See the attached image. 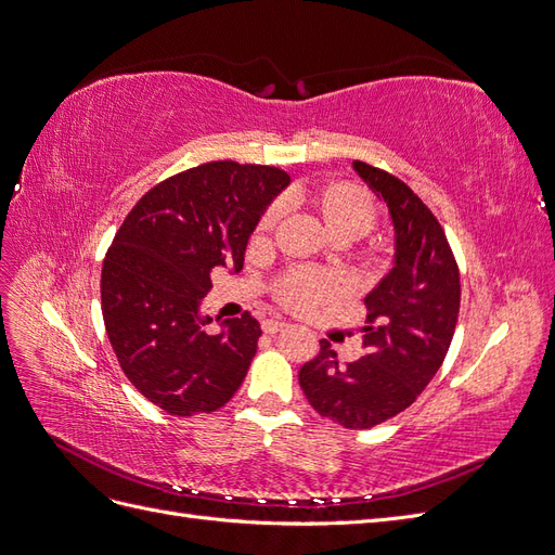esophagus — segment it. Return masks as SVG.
Segmentation results:
<instances>
[{"label": "esophagus", "instance_id": "1", "mask_svg": "<svg viewBox=\"0 0 555 555\" xmlns=\"http://www.w3.org/2000/svg\"><path fill=\"white\" fill-rule=\"evenodd\" d=\"M287 326H289L287 322H282V319H275V317H271V319H266V322L261 324L263 333H278V331H282V328H287Z\"/></svg>", "mask_w": 555, "mask_h": 555}]
</instances>
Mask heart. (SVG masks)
Here are the masks:
<instances>
[{"label": "heart", "mask_w": 555, "mask_h": 555, "mask_svg": "<svg viewBox=\"0 0 555 555\" xmlns=\"http://www.w3.org/2000/svg\"><path fill=\"white\" fill-rule=\"evenodd\" d=\"M314 201L322 208L331 233L349 231L354 236H363L377 222V206L373 196L357 188V184L331 182L319 190ZM275 220L278 206H271L263 215L261 227H273ZM335 294H338V282L322 271H314V268H292L275 284V298L292 310H310L319 304H326Z\"/></svg>", "instance_id": "b5f03b06"}]
</instances>
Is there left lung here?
<instances>
[{
    "label": "left lung",
    "mask_w": 555,
    "mask_h": 555,
    "mask_svg": "<svg viewBox=\"0 0 555 555\" xmlns=\"http://www.w3.org/2000/svg\"><path fill=\"white\" fill-rule=\"evenodd\" d=\"M354 169L389 206L396 266L365 296L363 357L343 365L322 340L298 384L317 414L363 430L408 410L440 371L459 322L461 273L438 217L410 184L365 162Z\"/></svg>",
    "instance_id": "8db88e82"
}]
</instances>
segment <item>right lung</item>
Returning a JSON list of instances; mask_svg holds the SVG:
<instances>
[{"mask_svg":"<svg viewBox=\"0 0 555 555\" xmlns=\"http://www.w3.org/2000/svg\"><path fill=\"white\" fill-rule=\"evenodd\" d=\"M289 184L278 166L208 162L147 190L129 210L102 268V314L127 379L173 416L224 408L257 354L249 312L208 333L198 304L215 266L243 268L249 233Z\"/></svg>","mask_w":555,"mask_h":555,"instance_id":"1","label":"right lung"}]
</instances>
